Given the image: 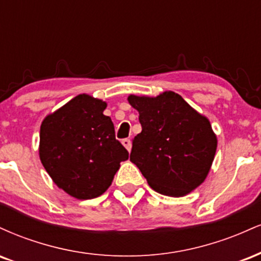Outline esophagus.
Segmentation results:
<instances>
[{
    "label": "esophagus",
    "mask_w": 261,
    "mask_h": 261,
    "mask_svg": "<svg viewBox=\"0 0 261 261\" xmlns=\"http://www.w3.org/2000/svg\"><path fill=\"white\" fill-rule=\"evenodd\" d=\"M121 143H122V146H124V147L126 148L128 152L131 151V147H133V145H131V141H130V140H128V139H124V140L121 141Z\"/></svg>",
    "instance_id": "34e87169"
}]
</instances>
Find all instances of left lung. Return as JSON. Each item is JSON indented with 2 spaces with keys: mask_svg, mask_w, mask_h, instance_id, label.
Wrapping results in <instances>:
<instances>
[{
  "mask_svg": "<svg viewBox=\"0 0 261 261\" xmlns=\"http://www.w3.org/2000/svg\"><path fill=\"white\" fill-rule=\"evenodd\" d=\"M142 131L133 140L130 161L148 185L162 195L181 197L205 181L217 148V137L205 115L178 93L157 97L130 94Z\"/></svg>",
  "mask_w": 261,
  "mask_h": 261,
  "instance_id": "left-lung-1",
  "label": "left lung"
}]
</instances>
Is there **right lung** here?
Masks as SVG:
<instances>
[{"label": "right lung", "instance_id": "obj_1", "mask_svg": "<svg viewBox=\"0 0 261 261\" xmlns=\"http://www.w3.org/2000/svg\"><path fill=\"white\" fill-rule=\"evenodd\" d=\"M107 101L79 94L50 113L40 126L39 157L53 181L79 200L100 196L128 152L104 115Z\"/></svg>", "mask_w": 261, "mask_h": 261}]
</instances>
